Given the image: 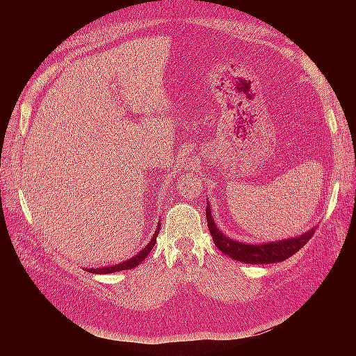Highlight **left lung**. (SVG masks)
I'll use <instances>...</instances> for the list:
<instances>
[{
    "label": "left lung",
    "mask_w": 356,
    "mask_h": 356,
    "mask_svg": "<svg viewBox=\"0 0 356 356\" xmlns=\"http://www.w3.org/2000/svg\"><path fill=\"white\" fill-rule=\"evenodd\" d=\"M207 221H208V229L212 234V241L215 245H217L218 250L224 255H229L230 258H233V260L250 263V264H270V263L284 261L291 255H294L298 250H301V246H305L316 232V225H315L314 229H310L305 234L297 236V238L270 242V243L250 245V243L232 241L227 238V236H224L213 222L209 204L207 207Z\"/></svg>",
    "instance_id": "8db88e82"
}]
</instances>
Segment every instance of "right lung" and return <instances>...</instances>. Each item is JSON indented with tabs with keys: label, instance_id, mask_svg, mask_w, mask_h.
Returning <instances> with one entry per match:
<instances>
[{
	"label": "right lung",
	"instance_id": "1",
	"mask_svg": "<svg viewBox=\"0 0 356 356\" xmlns=\"http://www.w3.org/2000/svg\"><path fill=\"white\" fill-rule=\"evenodd\" d=\"M159 225H160V224H157V230H156V233L153 234V238H152V241H149V243L144 248L143 251H139L135 257L129 258L127 261H124V263H118V264H115V266L102 267V268H89L88 272H90V273H113V272H118V270H129V268H134V267L139 266V264H141V263L145 260L147 255H148L149 252H152L153 246L156 245L157 234H159V232H160V227H159Z\"/></svg>",
	"mask_w": 356,
	"mask_h": 356
}]
</instances>
